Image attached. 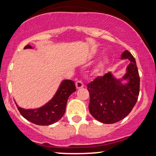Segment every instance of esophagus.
<instances>
[{"label": "esophagus", "mask_w": 156, "mask_h": 156, "mask_svg": "<svg viewBox=\"0 0 156 156\" xmlns=\"http://www.w3.org/2000/svg\"><path fill=\"white\" fill-rule=\"evenodd\" d=\"M76 87L77 89H79L83 88V87H84V85H83V82L80 81V80H78V81H76Z\"/></svg>", "instance_id": "obj_1"}]
</instances>
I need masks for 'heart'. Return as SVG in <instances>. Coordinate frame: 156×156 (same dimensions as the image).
<instances>
[{"label": "heart", "mask_w": 156, "mask_h": 156, "mask_svg": "<svg viewBox=\"0 0 156 156\" xmlns=\"http://www.w3.org/2000/svg\"><path fill=\"white\" fill-rule=\"evenodd\" d=\"M99 68H100V67H98V69H99Z\"/></svg>", "instance_id": "b5f03b06"}]
</instances>
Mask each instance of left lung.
Wrapping results in <instances>:
<instances>
[{
	"label": "left lung",
	"mask_w": 156,
	"mask_h": 156,
	"mask_svg": "<svg viewBox=\"0 0 156 156\" xmlns=\"http://www.w3.org/2000/svg\"><path fill=\"white\" fill-rule=\"evenodd\" d=\"M120 58L130 61L121 78L108 72L87 85L90 114L105 124H113L124 119L132 111L139 97L140 78L135 58L128 51L123 52Z\"/></svg>",
	"instance_id": "left-lung-1"
}]
</instances>
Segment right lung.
I'll return each instance as SVG.
<instances>
[{"instance_id": "obj_1", "label": "right lung", "mask_w": 156, "mask_h": 156, "mask_svg": "<svg viewBox=\"0 0 156 156\" xmlns=\"http://www.w3.org/2000/svg\"><path fill=\"white\" fill-rule=\"evenodd\" d=\"M24 49H32V47L28 44ZM76 91L74 82L63 80L53 98L39 108L26 109L20 107L16 102L15 103L21 115L27 120L38 125H50L63 117L68 98Z\"/></svg>"}]
</instances>
